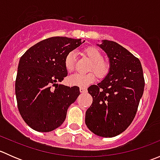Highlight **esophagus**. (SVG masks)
Returning a JSON list of instances; mask_svg holds the SVG:
<instances>
[{
    "label": "esophagus",
    "instance_id": "esophagus-1",
    "mask_svg": "<svg viewBox=\"0 0 160 160\" xmlns=\"http://www.w3.org/2000/svg\"><path fill=\"white\" fill-rule=\"evenodd\" d=\"M80 93H86L88 91V89L86 88H80Z\"/></svg>",
    "mask_w": 160,
    "mask_h": 160
}]
</instances>
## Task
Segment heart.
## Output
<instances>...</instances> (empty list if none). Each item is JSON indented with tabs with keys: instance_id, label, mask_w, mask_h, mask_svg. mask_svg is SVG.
Masks as SVG:
<instances>
[{
	"instance_id": "b5f03b06",
	"label": "heart",
	"mask_w": 160,
	"mask_h": 160,
	"mask_svg": "<svg viewBox=\"0 0 160 160\" xmlns=\"http://www.w3.org/2000/svg\"><path fill=\"white\" fill-rule=\"evenodd\" d=\"M84 54L91 61L89 70L93 71L94 72H90L87 74L76 73L71 75L67 79V83L70 86L86 87L94 81L96 79L95 75L99 79H104L110 72V64L107 61L103 59V55L99 49L90 46L84 49ZM75 62V52H70L66 56L65 59H64V66H65L66 70L69 72L74 70Z\"/></svg>"
}]
</instances>
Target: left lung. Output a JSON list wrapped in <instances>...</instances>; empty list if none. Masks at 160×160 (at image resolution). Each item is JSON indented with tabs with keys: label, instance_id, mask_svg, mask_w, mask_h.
Wrapping results in <instances>:
<instances>
[{
	"label": "left lung",
	"instance_id": "1",
	"mask_svg": "<svg viewBox=\"0 0 160 160\" xmlns=\"http://www.w3.org/2000/svg\"><path fill=\"white\" fill-rule=\"evenodd\" d=\"M100 47L110 60V72L98 85L88 88L93 102L85 123L97 135L114 137L131 125L143 94L145 79L138 58L113 41L103 40Z\"/></svg>",
	"mask_w": 160,
	"mask_h": 160
}]
</instances>
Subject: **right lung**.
<instances>
[{
    "instance_id": "right-lung-1",
    "label": "right lung",
    "mask_w": 160,
    "mask_h": 160,
    "mask_svg": "<svg viewBox=\"0 0 160 160\" xmlns=\"http://www.w3.org/2000/svg\"><path fill=\"white\" fill-rule=\"evenodd\" d=\"M81 39L51 37L29 48L21 57L15 80L18 108L32 129L47 132L60 126L67 109L80 95L79 87L58 84L67 76L66 56Z\"/></svg>"
}]
</instances>
